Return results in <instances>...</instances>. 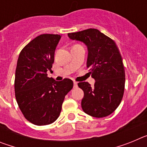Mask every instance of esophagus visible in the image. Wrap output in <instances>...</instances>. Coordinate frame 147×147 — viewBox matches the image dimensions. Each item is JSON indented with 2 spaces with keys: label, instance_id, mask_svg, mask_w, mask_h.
Wrapping results in <instances>:
<instances>
[{
  "label": "esophagus",
  "instance_id": "esophagus-1",
  "mask_svg": "<svg viewBox=\"0 0 147 147\" xmlns=\"http://www.w3.org/2000/svg\"><path fill=\"white\" fill-rule=\"evenodd\" d=\"M78 84L76 82H74V88H77Z\"/></svg>",
  "mask_w": 147,
  "mask_h": 147
}]
</instances>
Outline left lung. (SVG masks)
Listing matches in <instances>:
<instances>
[{"label":"left lung","instance_id":"obj_1","mask_svg":"<svg viewBox=\"0 0 147 147\" xmlns=\"http://www.w3.org/2000/svg\"><path fill=\"white\" fill-rule=\"evenodd\" d=\"M67 36L87 45V67L96 81L93 87L86 82L78 83L84 91L82 108L93 117H106L119 107L124 91L125 71L117 45L96 28L68 33Z\"/></svg>","mask_w":147,"mask_h":147}]
</instances>
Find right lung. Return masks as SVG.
Returning <instances> with one entry per match:
<instances>
[{
    "label": "right lung",
    "instance_id": "add662e5",
    "mask_svg": "<svg viewBox=\"0 0 147 147\" xmlns=\"http://www.w3.org/2000/svg\"><path fill=\"white\" fill-rule=\"evenodd\" d=\"M59 34L37 36L22 49L15 71V91L24 117L35 125L52 124L60 114L65 96L74 86L70 79L48 77L54 62Z\"/></svg>",
    "mask_w": 147,
    "mask_h": 147
}]
</instances>
